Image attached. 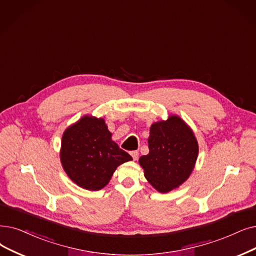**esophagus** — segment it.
Returning a JSON list of instances; mask_svg holds the SVG:
<instances>
[{
  "instance_id": "esophagus-1",
  "label": "esophagus",
  "mask_w": 256,
  "mask_h": 256,
  "mask_svg": "<svg viewBox=\"0 0 256 256\" xmlns=\"http://www.w3.org/2000/svg\"><path fill=\"white\" fill-rule=\"evenodd\" d=\"M130 154H132V159H134V160H137L138 156H139V152H138V150H132V152H130Z\"/></svg>"
}]
</instances>
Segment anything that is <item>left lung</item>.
Segmentation results:
<instances>
[{"instance_id":"left-lung-1","label":"left lung","mask_w":256,"mask_h":256,"mask_svg":"<svg viewBox=\"0 0 256 256\" xmlns=\"http://www.w3.org/2000/svg\"><path fill=\"white\" fill-rule=\"evenodd\" d=\"M148 148L139 162L148 181L160 192H168L187 180L198 150L194 132L178 116L152 126Z\"/></svg>"}]
</instances>
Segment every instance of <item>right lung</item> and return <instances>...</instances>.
Instances as JSON below:
<instances>
[{
  "label": "right lung",
  "instance_id": "add662e5",
  "mask_svg": "<svg viewBox=\"0 0 256 256\" xmlns=\"http://www.w3.org/2000/svg\"><path fill=\"white\" fill-rule=\"evenodd\" d=\"M110 137L104 120L91 116L82 117L64 132L60 152L64 170L84 190H102L118 165L132 159Z\"/></svg>",
  "mask_w": 256,
  "mask_h": 256
}]
</instances>
